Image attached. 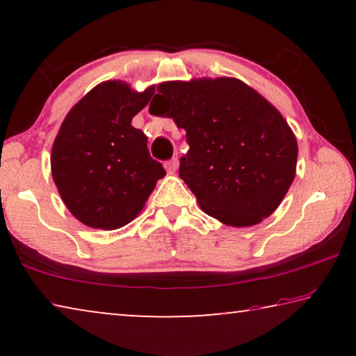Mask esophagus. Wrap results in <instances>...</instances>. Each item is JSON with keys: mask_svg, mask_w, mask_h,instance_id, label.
<instances>
[{"mask_svg": "<svg viewBox=\"0 0 356 356\" xmlns=\"http://www.w3.org/2000/svg\"><path fill=\"white\" fill-rule=\"evenodd\" d=\"M177 168H179V159H171V160H168L166 163H165V170L170 172V174L176 172Z\"/></svg>", "mask_w": 356, "mask_h": 356, "instance_id": "obj_1", "label": "esophagus"}]
</instances>
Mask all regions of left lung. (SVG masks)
Wrapping results in <instances>:
<instances>
[{
	"label": "left lung",
	"instance_id": "8db88e82",
	"mask_svg": "<svg viewBox=\"0 0 356 356\" xmlns=\"http://www.w3.org/2000/svg\"><path fill=\"white\" fill-rule=\"evenodd\" d=\"M149 111L186 131L179 176L200 207L226 226H254L284 200L298 144L282 114L238 78L156 86Z\"/></svg>",
	"mask_w": 356,
	"mask_h": 356
}]
</instances>
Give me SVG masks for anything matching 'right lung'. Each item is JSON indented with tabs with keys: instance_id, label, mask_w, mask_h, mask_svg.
Returning a JSON list of instances; mask_svg holds the SVG:
<instances>
[{
	"instance_id": "add662e5",
	"label": "right lung",
	"mask_w": 356,
	"mask_h": 356,
	"mask_svg": "<svg viewBox=\"0 0 356 356\" xmlns=\"http://www.w3.org/2000/svg\"><path fill=\"white\" fill-rule=\"evenodd\" d=\"M155 91L104 81L74 105L51 147V176L65 207L83 225L113 231L136 218L166 171L131 119Z\"/></svg>"
}]
</instances>
